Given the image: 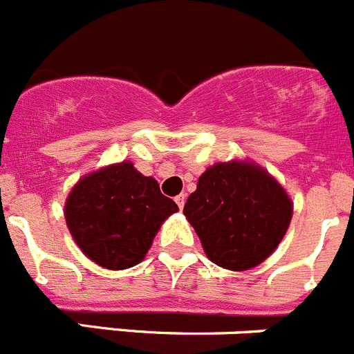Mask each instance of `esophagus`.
I'll list each match as a JSON object with an SVG mask.
<instances>
[{
  "label": "esophagus",
  "instance_id": "esophagus-1",
  "mask_svg": "<svg viewBox=\"0 0 354 354\" xmlns=\"http://www.w3.org/2000/svg\"><path fill=\"white\" fill-rule=\"evenodd\" d=\"M175 203L179 205V209L183 210L184 209V203H186V194H179V196H175Z\"/></svg>",
  "mask_w": 354,
  "mask_h": 354
}]
</instances>
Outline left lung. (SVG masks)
Wrapping results in <instances>:
<instances>
[{
	"mask_svg": "<svg viewBox=\"0 0 354 354\" xmlns=\"http://www.w3.org/2000/svg\"><path fill=\"white\" fill-rule=\"evenodd\" d=\"M184 216L212 263L244 272L263 263L281 244L293 217V202L261 165L230 160L200 175Z\"/></svg>",
	"mask_w": 354,
	"mask_h": 354,
	"instance_id": "obj_1",
	"label": "left lung"
}]
</instances>
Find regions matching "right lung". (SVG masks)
<instances>
[{
	"instance_id": "add662e5",
	"label": "right lung",
	"mask_w": 354,
	"mask_h": 354,
	"mask_svg": "<svg viewBox=\"0 0 354 354\" xmlns=\"http://www.w3.org/2000/svg\"><path fill=\"white\" fill-rule=\"evenodd\" d=\"M177 210L158 180L124 160L80 177L66 196L64 219L91 261L124 270L145 258L156 233Z\"/></svg>"
}]
</instances>
